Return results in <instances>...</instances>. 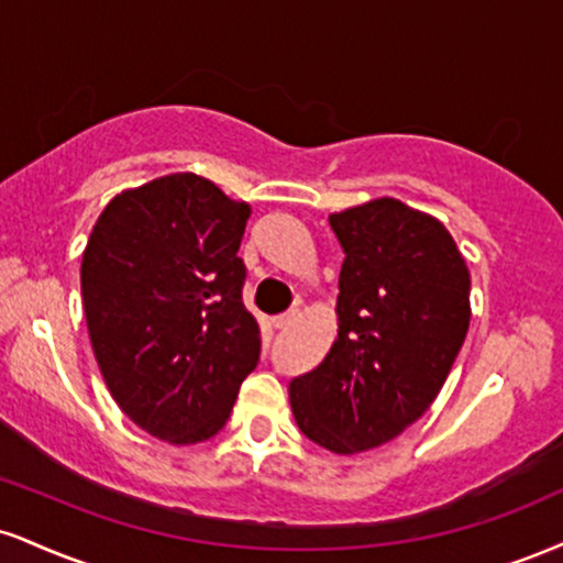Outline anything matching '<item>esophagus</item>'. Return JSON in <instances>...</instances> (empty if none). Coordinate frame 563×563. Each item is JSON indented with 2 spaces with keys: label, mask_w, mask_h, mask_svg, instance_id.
Here are the masks:
<instances>
[{
  "label": "esophagus",
  "mask_w": 563,
  "mask_h": 563,
  "mask_svg": "<svg viewBox=\"0 0 563 563\" xmlns=\"http://www.w3.org/2000/svg\"><path fill=\"white\" fill-rule=\"evenodd\" d=\"M296 320H299V311H286V314H277V317H273V324L277 330H286V328H290V324H294Z\"/></svg>",
  "instance_id": "34e87169"
}]
</instances>
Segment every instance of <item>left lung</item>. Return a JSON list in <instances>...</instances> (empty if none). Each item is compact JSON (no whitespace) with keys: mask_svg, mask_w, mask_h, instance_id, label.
<instances>
[{"mask_svg":"<svg viewBox=\"0 0 563 563\" xmlns=\"http://www.w3.org/2000/svg\"><path fill=\"white\" fill-rule=\"evenodd\" d=\"M330 228L346 254L338 338L288 396L311 443L351 456L435 401L470 330V269L438 217L390 196L333 212Z\"/></svg>","mask_w":563,"mask_h":563,"instance_id":"obj_1","label":"left lung"}]
</instances>
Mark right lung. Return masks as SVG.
Here are the masks:
<instances>
[{"label": "right lung", "instance_id": "add662e5", "mask_svg": "<svg viewBox=\"0 0 563 563\" xmlns=\"http://www.w3.org/2000/svg\"><path fill=\"white\" fill-rule=\"evenodd\" d=\"M252 207L196 173L125 188L101 209L80 294L107 388L148 435L194 445L225 428L260 362L239 249Z\"/></svg>", "mask_w": 563, "mask_h": 563}]
</instances>
